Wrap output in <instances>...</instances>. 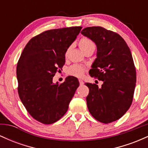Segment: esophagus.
Masks as SVG:
<instances>
[{
    "label": "esophagus",
    "mask_w": 148,
    "mask_h": 148,
    "mask_svg": "<svg viewBox=\"0 0 148 148\" xmlns=\"http://www.w3.org/2000/svg\"><path fill=\"white\" fill-rule=\"evenodd\" d=\"M79 84H80V85H81V86H82V85L84 84V82L81 79H79Z\"/></svg>",
    "instance_id": "obj_1"
}]
</instances>
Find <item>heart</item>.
Here are the masks:
<instances>
[{
    "mask_svg": "<svg viewBox=\"0 0 148 148\" xmlns=\"http://www.w3.org/2000/svg\"><path fill=\"white\" fill-rule=\"evenodd\" d=\"M79 45L83 51H85L88 49L90 48H95V45L90 39L88 38V37H82L80 40L79 42ZM69 51H70V47H69L67 49L65 52V56L67 57L69 55ZM86 72V69L84 67L79 65V64H74V65L71 66L68 69V74L70 75L76 76V77H81L84 76V73Z\"/></svg>",
    "mask_w": 148,
    "mask_h": 148,
    "instance_id": "heart-1",
    "label": "heart"
}]
</instances>
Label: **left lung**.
<instances>
[{"label": "left lung", "instance_id": "8db88e82", "mask_svg": "<svg viewBox=\"0 0 148 148\" xmlns=\"http://www.w3.org/2000/svg\"><path fill=\"white\" fill-rule=\"evenodd\" d=\"M81 33L97 46L90 75L103 81L101 88L85 84L89 88L88 108L98 121L112 123L123 116L133 100L136 74L132 53L120 35L102 27H88Z\"/></svg>", "mask_w": 148, "mask_h": 148}]
</instances>
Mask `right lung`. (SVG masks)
I'll return each instance as SVG.
<instances>
[{
    "instance_id": "1",
    "label": "right lung",
    "mask_w": 148,
    "mask_h": 148,
    "mask_svg": "<svg viewBox=\"0 0 148 148\" xmlns=\"http://www.w3.org/2000/svg\"><path fill=\"white\" fill-rule=\"evenodd\" d=\"M82 27L47 30L25 45L16 67L20 99L34 119L49 125L62 118L79 86L77 78L67 76L62 84L53 77L65 62V52Z\"/></svg>"
}]
</instances>
